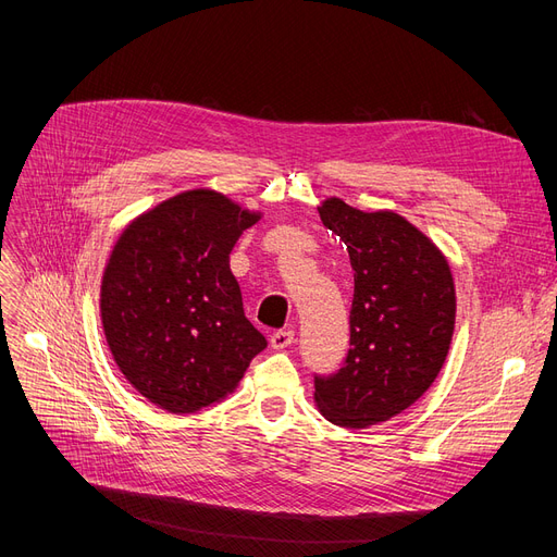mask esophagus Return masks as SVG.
Returning <instances> with one entry per match:
<instances>
[{"instance_id":"1","label":"esophagus","mask_w":557,"mask_h":557,"mask_svg":"<svg viewBox=\"0 0 557 557\" xmlns=\"http://www.w3.org/2000/svg\"><path fill=\"white\" fill-rule=\"evenodd\" d=\"M290 343H294V330H277V332L271 336V347H273V349H284V347H288Z\"/></svg>"}]
</instances>
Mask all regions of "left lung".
Instances as JSON below:
<instances>
[{
    "label": "left lung",
    "mask_w": 557,
    "mask_h": 557,
    "mask_svg": "<svg viewBox=\"0 0 557 557\" xmlns=\"http://www.w3.org/2000/svg\"><path fill=\"white\" fill-rule=\"evenodd\" d=\"M325 227L347 246L355 271L349 352L315 376V406L336 426L382 424L416 404L441 372L456 323L449 261L424 232L391 210L363 212L332 196Z\"/></svg>",
    "instance_id": "left-lung-1"
}]
</instances>
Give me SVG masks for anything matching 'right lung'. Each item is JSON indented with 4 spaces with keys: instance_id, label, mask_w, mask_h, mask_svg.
Here are the masks:
<instances>
[{
    "instance_id": "obj_1",
    "label": "right lung",
    "mask_w": 557,
    "mask_h": 557,
    "mask_svg": "<svg viewBox=\"0 0 557 557\" xmlns=\"http://www.w3.org/2000/svg\"><path fill=\"white\" fill-rule=\"evenodd\" d=\"M261 219L214 189L175 194L133 219L101 280V325L128 384L169 413H196L239 386L263 338L230 271Z\"/></svg>"
}]
</instances>
